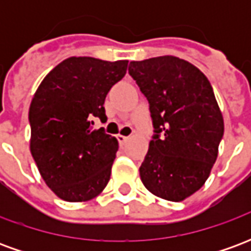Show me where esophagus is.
<instances>
[{
	"label": "esophagus",
	"mask_w": 251,
	"mask_h": 251,
	"mask_svg": "<svg viewBox=\"0 0 251 251\" xmlns=\"http://www.w3.org/2000/svg\"><path fill=\"white\" fill-rule=\"evenodd\" d=\"M117 140H118V142H120V145H124L127 140H129V137H125V136H122V134H118L117 136Z\"/></svg>",
	"instance_id": "esophagus-1"
}]
</instances>
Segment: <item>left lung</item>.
<instances>
[{
	"label": "left lung",
	"mask_w": 251,
	"mask_h": 251,
	"mask_svg": "<svg viewBox=\"0 0 251 251\" xmlns=\"http://www.w3.org/2000/svg\"><path fill=\"white\" fill-rule=\"evenodd\" d=\"M129 74L147 97L154 136L141 167L145 188L181 201L203 187L218 157L225 124L211 83L176 56L130 62Z\"/></svg>",
	"instance_id": "8db88e82"
}]
</instances>
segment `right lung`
<instances>
[{
	"instance_id": "right-lung-1",
	"label": "right lung",
	"mask_w": 251,
	"mask_h": 251,
	"mask_svg": "<svg viewBox=\"0 0 251 251\" xmlns=\"http://www.w3.org/2000/svg\"><path fill=\"white\" fill-rule=\"evenodd\" d=\"M127 63L68 57L36 90L29 107V149L41 177L57 198L87 201L109 183L118 141L91 125L94 117L107 120L104 99L125 76Z\"/></svg>"
}]
</instances>
